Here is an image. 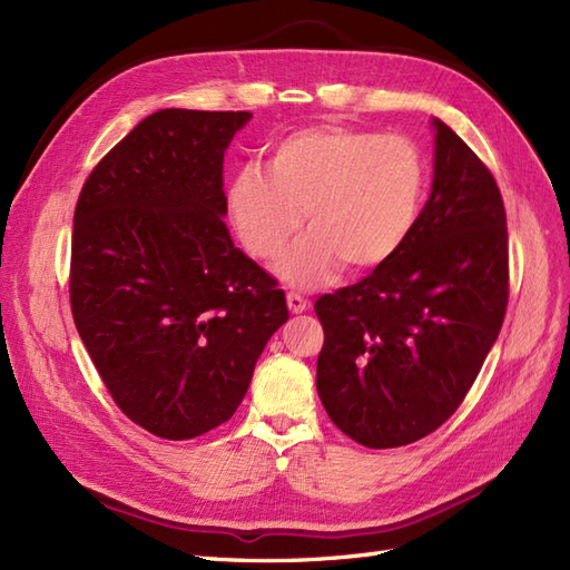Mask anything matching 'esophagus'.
Returning a JSON list of instances; mask_svg holds the SVG:
<instances>
[{"label":"esophagus","mask_w":570,"mask_h":570,"mask_svg":"<svg viewBox=\"0 0 570 570\" xmlns=\"http://www.w3.org/2000/svg\"><path fill=\"white\" fill-rule=\"evenodd\" d=\"M306 306H308V302L302 295H297V292H287V308L292 314L306 312Z\"/></svg>","instance_id":"1"}]
</instances>
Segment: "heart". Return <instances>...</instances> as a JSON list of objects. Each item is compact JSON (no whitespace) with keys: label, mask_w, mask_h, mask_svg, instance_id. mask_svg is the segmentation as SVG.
<instances>
[{"label":"heart","mask_w":570,"mask_h":570,"mask_svg":"<svg viewBox=\"0 0 570 570\" xmlns=\"http://www.w3.org/2000/svg\"><path fill=\"white\" fill-rule=\"evenodd\" d=\"M425 161L404 135L321 126L287 135L268 176L233 180V226L256 262L278 256L302 228L281 273L292 285H318L337 273H371L400 254L421 212ZM305 216L302 217L301 214Z\"/></svg>","instance_id":"heart-1"}]
</instances>
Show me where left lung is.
Returning <instances> with one entry per match:
<instances>
[{
  "label": "left lung",
  "instance_id": "1",
  "mask_svg": "<svg viewBox=\"0 0 570 570\" xmlns=\"http://www.w3.org/2000/svg\"><path fill=\"white\" fill-rule=\"evenodd\" d=\"M435 178L392 262L316 299L318 396L354 442L392 450L461 406L509 304L504 199L490 168L433 120Z\"/></svg>",
  "mask_w": 570,
  "mask_h": 570
}]
</instances>
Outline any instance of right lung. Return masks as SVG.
<instances>
[{
  "mask_svg": "<svg viewBox=\"0 0 570 570\" xmlns=\"http://www.w3.org/2000/svg\"><path fill=\"white\" fill-rule=\"evenodd\" d=\"M249 111L161 109L85 180L68 295L116 406L164 440H193L243 402L287 321L278 281L228 233L223 151Z\"/></svg>",
  "mask_w": 570,
  "mask_h": 570,
  "instance_id": "obj_1",
  "label": "right lung"
}]
</instances>
